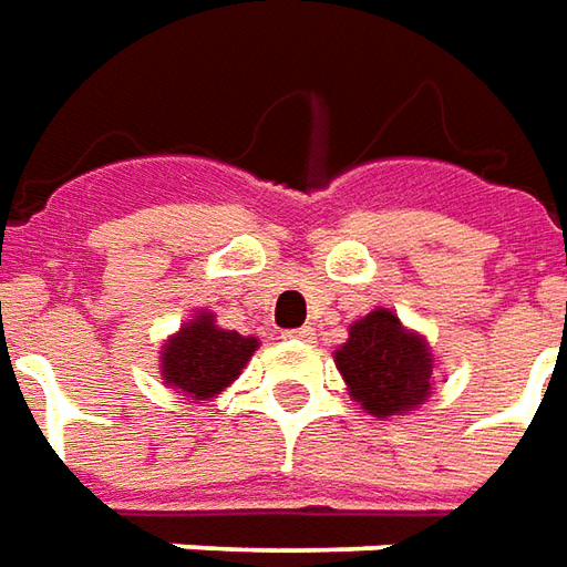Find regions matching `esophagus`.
Returning <instances> with one entry per match:
<instances>
[{
	"instance_id": "esophagus-1",
	"label": "esophagus",
	"mask_w": 567,
	"mask_h": 567,
	"mask_svg": "<svg viewBox=\"0 0 567 567\" xmlns=\"http://www.w3.org/2000/svg\"><path fill=\"white\" fill-rule=\"evenodd\" d=\"M290 339H299V342H315V330L311 327H299V330H290Z\"/></svg>"
}]
</instances>
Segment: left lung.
<instances>
[{"label":"left lung","instance_id":"obj_1","mask_svg":"<svg viewBox=\"0 0 567 567\" xmlns=\"http://www.w3.org/2000/svg\"><path fill=\"white\" fill-rule=\"evenodd\" d=\"M333 361L351 401L377 420L404 416L432 395V349L392 308H373L351 323L349 339L333 351Z\"/></svg>","mask_w":567,"mask_h":567}]
</instances>
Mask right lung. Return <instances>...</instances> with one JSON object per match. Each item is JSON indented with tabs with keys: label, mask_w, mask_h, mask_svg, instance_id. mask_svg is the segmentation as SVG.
I'll return each instance as SVG.
<instances>
[{
	"label": "right lung",
	"mask_w": 567,
	"mask_h": 567,
	"mask_svg": "<svg viewBox=\"0 0 567 567\" xmlns=\"http://www.w3.org/2000/svg\"><path fill=\"white\" fill-rule=\"evenodd\" d=\"M256 349V336L225 330L209 308H200L159 346V377L163 385L185 395L190 404H203L221 395L244 373Z\"/></svg>",
	"instance_id": "add662e5"
}]
</instances>
